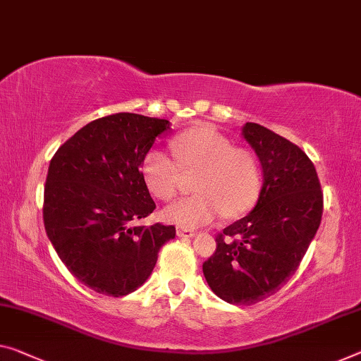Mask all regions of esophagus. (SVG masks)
Listing matches in <instances>:
<instances>
[{
  "label": "esophagus",
  "instance_id": "34e87169",
  "mask_svg": "<svg viewBox=\"0 0 361 361\" xmlns=\"http://www.w3.org/2000/svg\"><path fill=\"white\" fill-rule=\"evenodd\" d=\"M176 234H177V237H193L195 235V231L187 229V227H182V226H177Z\"/></svg>",
  "mask_w": 361,
  "mask_h": 361
}]
</instances>
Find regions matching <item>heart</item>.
I'll return each mask as SVG.
<instances>
[{
	"label": "heart",
	"mask_w": 361,
	"mask_h": 361,
	"mask_svg": "<svg viewBox=\"0 0 361 361\" xmlns=\"http://www.w3.org/2000/svg\"><path fill=\"white\" fill-rule=\"evenodd\" d=\"M174 159L159 149H149L142 159V177L154 197L169 202L179 192L182 173L192 174L197 193L163 212L177 226L200 227L221 214L240 216L257 202L262 188V168L257 154L232 147L226 135L209 124H200L171 140Z\"/></svg>",
	"instance_id": "b5f03b06"
}]
</instances>
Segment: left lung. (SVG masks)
<instances>
[{"instance_id":"left-lung-1","label":"left lung","mask_w":361,"mask_h":361,"mask_svg":"<svg viewBox=\"0 0 361 361\" xmlns=\"http://www.w3.org/2000/svg\"><path fill=\"white\" fill-rule=\"evenodd\" d=\"M243 137L262 161L263 188L257 207L216 235L203 274L224 302L253 305L295 274L321 223L323 190L295 143L255 123L243 126Z\"/></svg>"}]
</instances>
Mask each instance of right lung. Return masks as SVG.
I'll return each instance as SVG.
<instances>
[{"mask_svg":"<svg viewBox=\"0 0 361 361\" xmlns=\"http://www.w3.org/2000/svg\"><path fill=\"white\" fill-rule=\"evenodd\" d=\"M169 121L134 113L104 116L77 130L49 161L43 223L61 262L103 295L137 290L174 226H138L157 208L142 159Z\"/></svg>","mask_w":361,"mask_h":361,"instance_id":"obj_1","label":"right lung"}]
</instances>
